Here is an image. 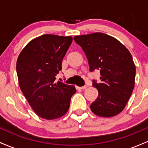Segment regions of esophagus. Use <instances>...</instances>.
<instances>
[{"instance_id":"34e87169","label":"esophagus","mask_w":148,"mask_h":148,"mask_svg":"<svg viewBox=\"0 0 148 148\" xmlns=\"http://www.w3.org/2000/svg\"><path fill=\"white\" fill-rule=\"evenodd\" d=\"M86 86H81V87H79V86H77V88L78 89H81V90H84V89H86Z\"/></svg>"}]
</instances>
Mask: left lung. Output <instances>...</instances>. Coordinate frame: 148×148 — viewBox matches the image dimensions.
Listing matches in <instances>:
<instances>
[{
  "mask_svg": "<svg viewBox=\"0 0 148 148\" xmlns=\"http://www.w3.org/2000/svg\"><path fill=\"white\" fill-rule=\"evenodd\" d=\"M74 40L86 53L90 71L99 69L101 74V83L93 81L98 97L91 103V111L104 118L121 113L135 86L136 66L130 51L102 33L79 35Z\"/></svg>",
  "mask_w": 148,
  "mask_h": 148,
  "instance_id": "8db88e82",
  "label": "left lung"
}]
</instances>
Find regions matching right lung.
<instances>
[{
	"label": "right lung",
	"instance_id": "add662e5",
	"mask_svg": "<svg viewBox=\"0 0 148 148\" xmlns=\"http://www.w3.org/2000/svg\"><path fill=\"white\" fill-rule=\"evenodd\" d=\"M72 42V36L41 35L28 42L16 61L18 84L35 113L48 120L68 111L74 86L58 81L62 61Z\"/></svg>",
	"mask_w": 148,
	"mask_h": 148
}]
</instances>
